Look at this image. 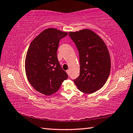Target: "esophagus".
Listing matches in <instances>:
<instances>
[{"label":"esophagus","instance_id":"1","mask_svg":"<svg viewBox=\"0 0 133 133\" xmlns=\"http://www.w3.org/2000/svg\"><path fill=\"white\" fill-rule=\"evenodd\" d=\"M66 73H67V75L70 76V70H67L66 71Z\"/></svg>","mask_w":133,"mask_h":133}]
</instances>
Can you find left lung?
Returning a JSON list of instances; mask_svg holds the SVG:
<instances>
[{
    "mask_svg": "<svg viewBox=\"0 0 133 133\" xmlns=\"http://www.w3.org/2000/svg\"><path fill=\"white\" fill-rule=\"evenodd\" d=\"M79 53L80 75L74 80L78 89L91 94L103 87L111 70L109 51L103 39L89 29L70 31Z\"/></svg>",
    "mask_w": 133,
    "mask_h": 133,
    "instance_id": "obj_1",
    "label": "left lung"
}]
</instances>
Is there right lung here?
I'll return each mask as SVG.
<instances>
[{"mask_svg": "<svg viewBox=\"0 0 133 133\" xmlns=\"http://www.w3.org/2000/svg\"><path fill=\"white\" fill-rule=\"evenodd\" d=\"M67 32L49 28L37 36L29 46L25 58L28 81L36 90L46 96L57 91L68 78L58 63L57 51L60 40Z\"/></svg>", "mask_w": 133, "mask_h": 133, "instance_id": "1", "label": "right lung"}]
</instances>
